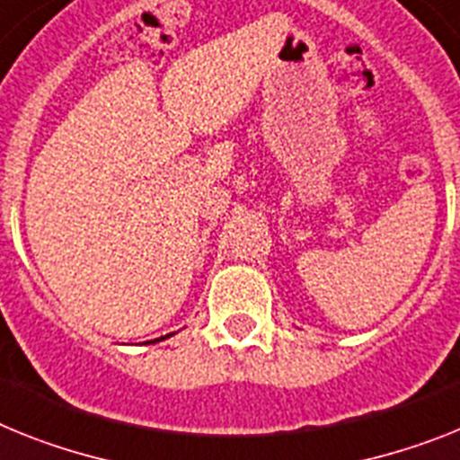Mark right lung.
<instances>
[{
    "label": "right lung",
    "mask_w": 460,
    "mask_h": 460,
    "mask_svg": "<svg viewBox=\"0 0 460 460\" xmlns=\"http://www.w3.org/2000/svg\"><path fill=\"white\" fill-rule=\"evenodd\" d=\"M161 339H164V337H161ZM154 341H158V339H154Z\"/></svg>",
    "instance_id": "1"
}]
</instances>
